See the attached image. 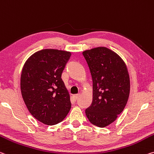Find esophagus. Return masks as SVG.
<instances>
[{
    "mask_svg": "<svg viewBox=\"0 0 154 154\" xmlns=\"http://www.w3.org/2000/svg\"><path fill=\"white\" fill-rule=\"evenodd\" d=\"M79 97V94H74L72 95V99L75 100V101H76V100L78 99V97Z\"/></svg>",
    "mask_w": 154,
    "mask_h": 154,
    "instance_id": "34e87169",
    "label": "esophagus"
}]
</instances>
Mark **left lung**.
I'll list each match as a JSON object with an SVG mask.
<instances>
[{
	"label": "left lung",
	"mask_w": 154,
	"mask_h": 154,
	"mask_svg": "<svg viewBox=\"0 0 154 154\" xmlns=\"http://www.w3.org/2000/svg\"><path fill=\"white\" fill-rule=\"evenodd\" d=\"M92 78V103L86 109L89 121L99 128L110 125L123 111L130 92V79L123 59L99 46L82 53Z\"/></svg>",
	"instance_id": "obj_1"
}]
</instances>
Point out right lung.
Listing matches in <instances>:
<instances>
[{
	"label": "right lung",
	"instance_id": "right-lung-1",
	"mask_svg": "<svg viewBox=\"0 0 154 154\" xmlns=\"http://www.w3.org/2000/svg\"><path fill=\"white\" fill-rule=\"evenodd\" d=\"M69 51L46 48L29 57L23 66L20 90L26 108L38 121L53 125L64 120L71 108L62 73Z\"/></svg>",
	"mask_w": 154,
	"mask_h": 154
}]
</instances>
